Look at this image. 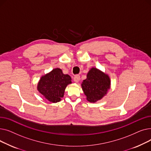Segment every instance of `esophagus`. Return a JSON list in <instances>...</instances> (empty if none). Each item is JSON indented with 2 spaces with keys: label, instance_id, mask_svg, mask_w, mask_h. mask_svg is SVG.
<instances>
[{
  "label": "esophagus",
  "instance_id": "1",
  "mask_svg": "<svg viewBox=\"0 0 151 151\" xmlns=\"http://www.w3.org/2000/svg\"><path fill=\"white\" fill-rule=\"evenodd\" d=\"M80 80V75H76L74 78H73V81L75 83H78L79 81Z\"/></svg>",
  "mask_w": 151,
  "mask_h": 151
}]
</instances>
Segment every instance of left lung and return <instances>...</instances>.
<instances>
[{
    "instance_id": "1",
    "label": "left lung",
    "mask_w": 151,
    "mask_h": 151,
    "mask_svg": "<svg viewBox=\"0 0 151 151\" xmlns=\"http://www.w3.org/2000/svg\"><path fill=\"white\" fill-rule=\"evenodd\" d=\"M109 76L100 70L92 67L88 73L87 78L81 84L83 91L88 101L95 103L101 100L110 89Z\"/></svg>"
}]
</instances>
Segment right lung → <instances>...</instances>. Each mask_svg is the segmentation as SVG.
<instances>
[{"label": "right lung", "mask_w": 151, "mask_h": 151, "mask_svg": "<svg viewBox=\"0 0 151 151\" xmlns=\"http://www.w3.org/2000/svg\"><path fill=\"white\" fill-rule=\"evenodd\" d=\"M71 77L63 74L61 69L54 68L41 77L37 90L50 102L57 103L63 97L67 86L71 83Z\"/></svg>", "instance_id": "add662e5"}]
</instances>
